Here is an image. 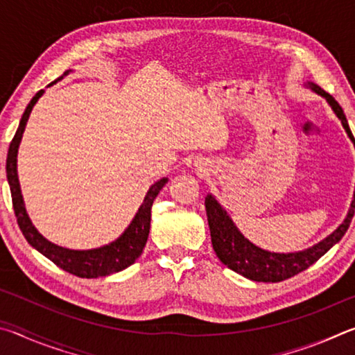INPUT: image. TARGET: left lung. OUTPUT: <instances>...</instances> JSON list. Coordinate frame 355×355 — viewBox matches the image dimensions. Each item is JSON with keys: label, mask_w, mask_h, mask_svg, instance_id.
<instances>
[{"label": "left lung", "mask_w": 355, "mask_h": 355, "mask_svg": "<svg viewBox=\"0 0 355 355\" xmlns=\"http://www.w3.org/2000/svg\"><path fill=\"white\" fill-rule=\"evenodd\" d=\"M311 89L316 94L322 95L324 98L329 101V105L332 106L334 112L338 116V119L343 123L347 136L351 137V141L355 146V139L347 125V120L341 106L336 103V100L332 95L327 94L324 89L315 84H310ZM205 208L208 216V225L209 233H211V243L213 249L218 255L219 260L225 264L227 268H230L232 271L244 275L250 280L255 282H282L297 275L299 272L305 271L310 268L311 264L316 263L320 258L326 254V252L332 248L334 244L340 241L345 236L347 228L351 225V219L355 213V196L351 203V209L347 213V218L345 219L332 235L327 236L320 244L313 245L307 250L296 252V254H274V252L263 250L257 245L248 241L238 228L233 224L232 219L228 218L227 213L220 208V205L216 202L211 194L207 196L205 199Z\"/></svg>", "instance_id": "left-lung-1"}]
</instances>
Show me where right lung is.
Returning a JSON list of instances; mask_svg holds the SVG:
<instances>
[{"label":"right lung","mask_w":355,"mask_h":355,"mask_svg":"<svg viewBox=\"0 0 355 355\" xmlns=\"http://www.w3.org/2000/svg\"><path fill=\"white\" fill-rule=\"evenodd\" d=\"M64 75H67V71H65ZM42 94H44V91H39L35 94L33 100L29 101V105L26 106L25 112H23L20 125L19 128H17V133L14 136V139L10 141L8 159H6V173H8V182L10 186L12 207H14L17 224H19L23 236L26 238V241L31 244L34 249H37L42 255H45L48 260H51L56 266L76 275V277L97 279L122 271V269L128 268L130 264H133L142 254L144 248H146L150 232V218H152L153 200L156 199V196H158V192L163 189V186L167 183V178L159 180V182H156L152 188L148 189L146 199H144L139 211L136 213L133 222H131L130 227L123 232V235L116 239L114 243L92 250H70L46 241V239L33 227L31 220L28 218L21 199L19 177H17V152H19L21 135L23 131H25L29 114L33 111V106L35 105V101L40 98Z\"/></svg>","instance_id":"obj_1"}]
</instances>
